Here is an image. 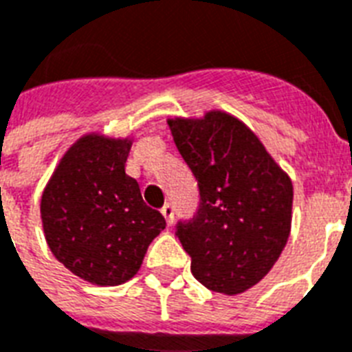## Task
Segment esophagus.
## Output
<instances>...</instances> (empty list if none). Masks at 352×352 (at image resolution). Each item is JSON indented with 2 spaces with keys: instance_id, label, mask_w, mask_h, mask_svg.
<instances>
[{
  "instance_id": "1",
  "label": "esophagus",
  "mask_w": 352,
  "mask_h": 352,
  "mask_svg": "<svg viewBox=\"0 0 352 352\" xmlns=\"http://www.w3.org/2000/svg\"><path fill=\"white\" fill-rule=\"evenodd\" d=\"M160 212H162V216L166 218V223L168 225L173 223V206H171L170 203H166V205L160 208Z\"/></svg>"
}]
</instances>
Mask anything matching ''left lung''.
<instances>
[{"label": "left lung", "instance_id": "left-lung-1", "mask_svg": "<svg viewBox=\"0 0 352 352\" xmlns=\"http://www.w3.org/2000/svg\"><path fill=\"white\" fill-rule=\"evenodd\" d=\"M177 149L199 184L195 218L177 236L205 288L238 295L278 260L292 230L294 184L260 138L230 112L168 118Z\"/></svg>", "mask_w": 352, "mask_h": 352}]
</instances>
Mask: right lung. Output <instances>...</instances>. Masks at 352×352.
<instances>
[{"mask_svg": "<svg viewBox=\"0 0 352 352\" xmlns=\"http://www.w3.org/2000/svg\"><path fill=\"white\" fill-rule=\"evenodd\" d=\"M133 136L87 133L68 147L40 199L51 253L96 286H118L138 273L147 248L166 229L125 173Z\"/></svg>", "mask_w": 352, "mask_h": 352, "instance_id": "obj_1", "label": "right lung"}]
</instances>
